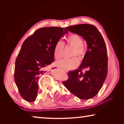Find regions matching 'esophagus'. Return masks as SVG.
Segmentation results:
<instances>
[{"label":"esophagus","instance_id":"1","mask_svg":"<svg viewBox=\"0 0 124 124\" xmlns=\"http://www.w3.org/2000/svg\"><path fill=\"white\" fill-rule=\"evenodd\" d=\"M64 72H67V71H64Z\"/></svg>","mask_w":124,"mask_h":124}]
</instances>
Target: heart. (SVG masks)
Segmentation results:
<instances>
[{"mask_svg":"<svg viewBox=\"0 0 124 124\" xmlns=\"http://www.w3.org/2000/svg\"><path fill=\"white\" fill-rule=\"evenodd\" d=\"M66 40L68 44L74 47L72 56L77 55L80 59H83L85 54L86 50L83 46L84 41L82 38L78 34H73L69 35ZM64 47V43L61 41H58L56 44L54 49V54L56 59H60L62 57L63 55ZM79 63L78 59L74 57L58 61L56 63V65L62 70H69L76 68L78 66Z\"/></svg>","mask_w":124,"mask_h":124,"instance_id":"heart-1","label":"heart"}]
</instances>
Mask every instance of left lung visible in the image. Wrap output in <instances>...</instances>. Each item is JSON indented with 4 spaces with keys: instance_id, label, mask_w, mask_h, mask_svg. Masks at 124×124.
<instances>
[{
    "instance_id": "8db88e82",
    "label": "left lung",
    "mask_w": 124,
    "mask_h": 124,
    "mask_svg": "<svg viewBox=\"0 0 124 124\" xmlns=\"http://www.w3.org/2000/svg\"><path fill=\"white\" fill-rule=\"evenodd\" d=\"M67 29L84 39L87 50L80 66L77 70L68 72L69 79L63 84L80 99H90L99 92L107 75L106 43L97 28L92 24H77ZM83 69L85 70V73L82 72Z\"/></svg>"
}]
</instances>
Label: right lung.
I'll return each instance as SVG.
<instances>
[{"label":"right lung","mask_w":124,"mask_h":124,"mask_svg":"<svg viewBox=\"0 0 124 124\" xmlns=\"http://www.w3.org/2000/svg\"><path fill=\"white\" fill-rule=\"evenodd\" d=\"M68 33L66 28L44 27L23 42L16 60L14 79L21 96L27 101L36 100L39 76L45 73L44 69L54 61L56 44Z\"/></svg>","instance_id":"add662e5"}]
</instances>
